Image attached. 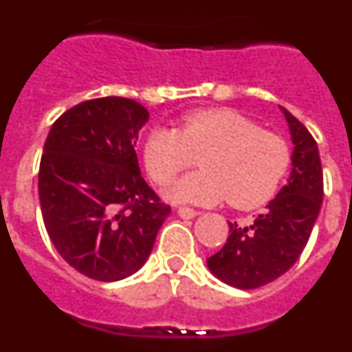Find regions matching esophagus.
I'll list each match as a JSON object with an SVG mask.
<instances>
[{
  "instance_id": "esophagus-1",
  "label": "esophagus",
  "mask_w": 352,
  "mask_h": 352,
  "mask_svg": "<svg viewBox=\"0 0 352 352\" xmlns=\"http://www.w3.org/2000/svg\"><path fill=\"white\" fill-rule=\"evenodd\" d=\"M178 214L182 217V219H194V217H197L199 214V211L192 210V208L183 206V208H178Z\"/></svg>"
}]
</instances>
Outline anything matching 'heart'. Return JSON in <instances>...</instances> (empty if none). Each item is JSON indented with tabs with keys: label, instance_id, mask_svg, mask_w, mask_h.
Segmentation results:
<instances>
[{
	"label": "heart",
	"instance_id": "heart-1",
	"mask_svg": "<svg viewBox=\"0 0 352 352\" xmlns=\"http://www.w3.org/2000/svg\"><path fill=\"white\" fill-rule=\"evenodd\" d=\"M203 162V170L179 179L167 192L174 203L213 206L229 199L239 210L266 204L291 166V148L278 133L261 130L234 109L186 114L178 129L160 126L144 144V164L157 185Z\"/></svg>",
	"mask_w": 352,
	"mask_h": 352
}]
</instances>
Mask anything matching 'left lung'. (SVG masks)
<instances>
[{
	"label": "left lung",
	"instance_id": "left-lung-1",
	"mask_svg": "<svg viewBox=\"0 0 352 352\" xmlns=\"http://www.w3.org/2000/svg\"><path fill=\"white\" fill-rule=\"evenodd\" d=\"M294 142L292 170L252 226L229 222V238L208 268L217 278L238 289H256L284 275L301 256L322 203V167L316 139L307 126L280 107Z\"/></svg>",
	"mask_w": 352,
	"mask_h": 352
}]
</instances>
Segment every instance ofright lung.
Instances as JSON below:
<instances>
[{"mask_svg":"<svg viewBox=\"0 0 352 352\" xmlns=\"http://www.w3.org/2000/svg\"><path fill=\"white\" fill-rule=\"evenodd\" d=\"M148 118L130 98H93L61 114L43 144V223L60 256L93 280L138 272L170 213L142 179L133 149Z\"/></svg>","mask_w":352,"mask_h":352,"instance_id":"add662e5","label":"right lung"}]
</instances>
